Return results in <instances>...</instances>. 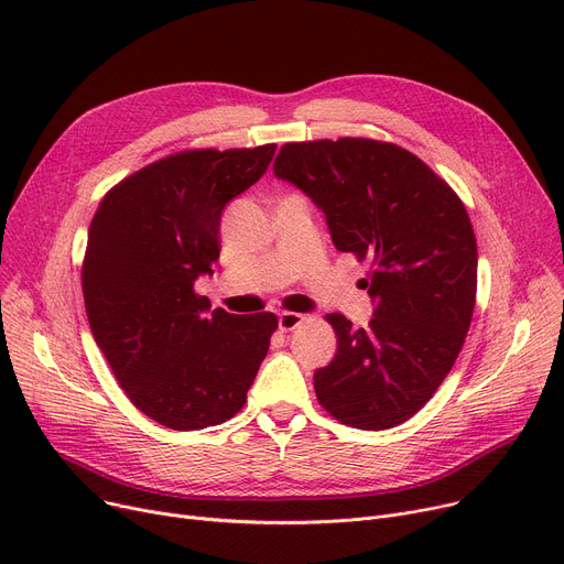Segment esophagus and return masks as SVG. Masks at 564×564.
<instances>
[{
    "label": "esophagus",
    "mask_w": 564,
    "mask_h": 564,
    "mask_svg": "<svg viewBox=\"0 0 564 564\" xmlns=\"http://www.w3.org/2000/svg\"><path fill=\"white\" fill-rule=\"evenodd\" d=\"M304 319H306V317H304L302 313L285 311V313L279 315V329H281V332H292V329H297Z\"/></svg>",
    "instance_id": "obj_1"
}]
</instances>
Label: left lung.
Returning <instances> with one entry per match:
<instances>
[{
    "label": "left lung",
    "mask_w": 564,
    "mask_h": 564,
    "mask_svg": "<svg viewBox=\"0 0 564 564\" xmlns=\"http://www.w3.org/2000/svg\"><path fill=\"white\" fill-rule=\"evenodd\" d=\"M274 175L319 207L338 251L372 264L368 327L327 315L338 349L315 370L319 404L359 430L404 423L453 370L476 308L478 247L464 203L413 153L361 137L285 143Z\"/></svg>",
    "instance_id": "1"
}]
</instances>
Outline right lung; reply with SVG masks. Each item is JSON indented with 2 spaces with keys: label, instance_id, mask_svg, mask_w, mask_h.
I'll return each mask as SVG.
<instances>
[{
  "label": "right lung",
  "instance_id": "1",
  "mask_svg": "<svg viewBox=\"0 0 564 564\" xmlns=\"http://www.w3.org/2000/svg\"><path fill=\"white\" fill-rule=\"evenodd\" d=\"M274 151L203 148L158 160L111 187L88 228L91 334L130 402L169 430L232 419L279 327L274 313L210 311L194 292L219 260L226 203L260 181Z\"/></svg>",
  "mask_w": 564,
  "mask_h": 564
}]
</instances>
